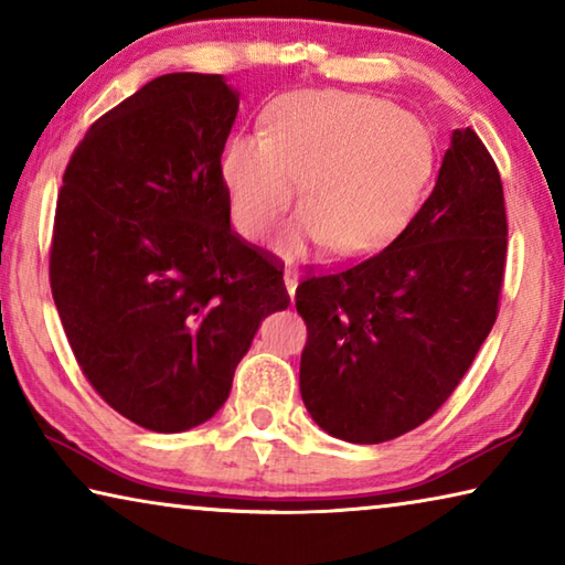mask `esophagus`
Wrapping results in <instances>:
<instances>
[{"instance_id":"esophagus-1","label":"esophagus","mask_w":565,"mask_h":565,"mask_svg":"<svg viewBox=\"0 0 565 565\" xmlns=\"http://www.w3.org/2000/svg\"><path fill=\"white\" fill-rule=\"evenodd\" d=\"M284 286H286V291H289L291 301H294V296H296V286H299V279H296V274H294L291 269H286V271H284Z\"/></svg>"}]
</instances>
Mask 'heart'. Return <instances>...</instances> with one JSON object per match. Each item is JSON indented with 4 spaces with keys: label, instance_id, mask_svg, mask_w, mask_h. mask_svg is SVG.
<instances>
[{
    "label": "heart",
    "instance_id": "obj_1",
    "mask_svg": "<svg viewBox=\"0 0 565 565\" xmlns=\"http://www.w3.org/2000/svg\"><path fill=\"white\" fill-rule=\"evenodd\" d=\"M434 164L431 137L414 114L363 94L301 92L276 102L264 134H234L222 181L238 234L259 242L303 181L306 209L284 238L361 256L408 222Z\"/></svg>",
    "mask_w": 565,
    "mask_h": 565
}]
</instances>
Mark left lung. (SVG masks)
I'll list each match as a JSON object with an SVG mask.
<instances>
[{
  "label": "left lung",
  "mask_w": 565,
  "mask_h": 565,
  "mask_svg": "<svg viewBox=\"0 0 565 565\" xmlns=\"http://www.w3.org/2000/svg\"><path fill=\"white\" fill-rule=\"evenodd\" d=\"M505 236L495 161L456 129L431 196L384 252L299 284V386L323 431L384 444L444 406L499 317Z\"/></svg>",
  "instance_id": "8db88e82"
}]
</instances>
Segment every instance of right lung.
<instances>
[{
    "mask_svg": "<svg viewBox=\"0 0 565 565\" xmlns=\"http://www.w3.org/2000/svg\"><path fill=\"white\" fill-rule=\"evenodd\" d=\"M222 74L145 84L84 134L64 171L52 296L84 376L157 434L212 418L262 319L289 306L279 262L232 228Z\"/></svg>",
    "mask_w": 565,
    "mask_h": 565,
    "instance_id": "1",
    "label": "right lung"
}]
</instances>
